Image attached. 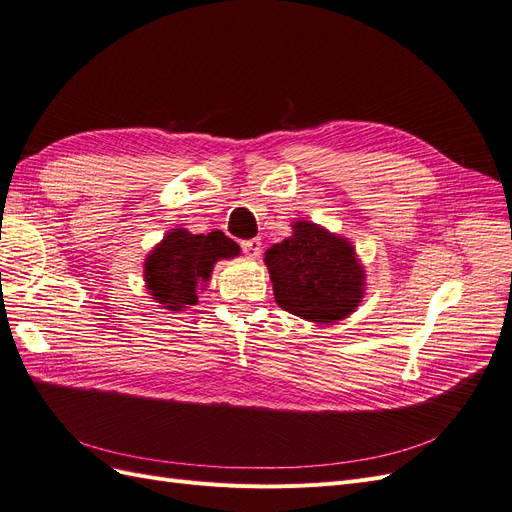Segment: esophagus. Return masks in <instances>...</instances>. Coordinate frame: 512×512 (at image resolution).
<instances>
[{"label": "esophagus", "mask_w": 512, "mask_h": 512, "mask_svg": "<svg viewBox=\"0 0 512 512\" xmlns=\"http://www.w3.org/2000/svg\"><path fill=\"white\" fill-rule=\"evenodd\" d=\"M241 250H243L247 256L258 258V256H260V250H262V241H260V239H245V241H241Z\"/></svg>", "instance_id": "esophagus-1"}]
</instances>
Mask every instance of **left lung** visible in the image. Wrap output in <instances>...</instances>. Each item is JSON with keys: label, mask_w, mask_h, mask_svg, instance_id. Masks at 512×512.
I'll use <instances>...</instances> for the list:
<instances>
[{"label": "left lung", "mask_w": 512, "mask_h": 512, "mask_svg": "<svg viewBox=\"0 0 512 512\" xmlns=\"http://www.w3.org/2000/svg\"><path fill=\"white\" fill-rule=\"evenodd\" d=\"M275 301L312 322L346 318L363 299V267L354 247L312 222H294L292 237L265 254Z\"/></svg>", "instance_id": "1"}]
</instances>
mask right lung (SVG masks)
I'll return each mask as SVG.
<instances>
[{
	"label": "right lung",
	"mask_w": 512,
	"mask_h": 512,
	"mask_svg": "<svg viewBox=\"0 0 512 512\" xmlns=\"http://www.w3.org/2000/svg\"><path fill=\"white\" fill-rule=\"evenodd\" d=\"M239 254V245L224 232L209 235L175 228L145 260V282L151 297L162 307L179 309L196 305L198 286L211 277V269L220 258Z\"/></svg>",
	"instance_id": "1"
}]
</instances>
